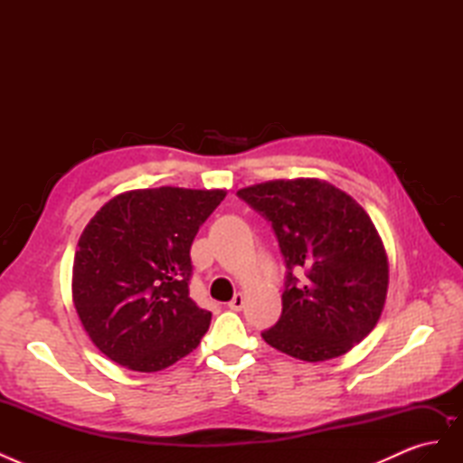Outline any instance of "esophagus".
<instances>
[{
	"label": "esophagus",
	"mask_w": 463,
	"mask_h": 463,
	"mask_svg": "<svg viewBox=\"0 0 463 463\" xmlns=\"http://www.w3.org/2000/svg\"><path fill=\"white\" fill-rule=\"evenodd\" d=\"M243 305H245V296H243V293H235L233 299L228 303V307H230L232 311H241Z\"/></svg>",
	"instance_id": "1"
}]
</instances>
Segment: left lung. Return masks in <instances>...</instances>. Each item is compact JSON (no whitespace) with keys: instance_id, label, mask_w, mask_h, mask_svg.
<instances>
[{"instance_id":"left-lung-1","label":"left lung","mask_w":463,"mask_h":463,"mask_svg":"<svg viewBox=\"0 0 463 463\" xmlns=\"http://www.w3.org/2000/svg\"><path fill=\"white\" fill-rule=\"evenodd\" d=\"M272 223L286 260L282 317L266 344L301 361L347 354L376 326L388 291V257L361 204L320 179H276L237 191ZM303 269L304 282L292 276Z\"/></svg>"}]
</instances>
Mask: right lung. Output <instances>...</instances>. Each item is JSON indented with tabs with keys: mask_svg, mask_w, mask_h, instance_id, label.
<instances>
[{
	"mask_svg": "<svg viewBox=\"0 0 463 463\" xmlns=\"http://www.w3.org/2000/svg\"><path fill=\"white\" fill-rule=\"evenodd\" d=\"M223 197V189L128 191L80 233L73 303L92 344L118 365L156 373L201 344L213 313L189 298V250Z\"/></svg>",
	"mask_w": 463,
	"mask_h": 463,
	"instance_id": "right-lung-1",
	"label": "right lung"
}]
</instances>
